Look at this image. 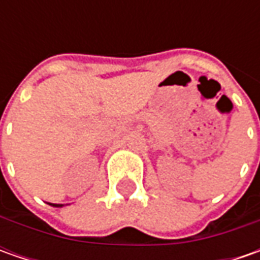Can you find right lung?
<instances>
[{
    "label": "right lung",
    "mask_w": 260,
    "mask_h": 260,
    "mask_svg": "<svg viewBox=\"0 0 260 260\" xmlns=\"http://www.w3.org/2000/svg\"><path fill=\"white\" fill-rule=\"evenodd\" d=\"M50 205H53V207H63L62 204H50Z\"/></svg>",
    "instance_id": "obj_1"
}]
</instances>
